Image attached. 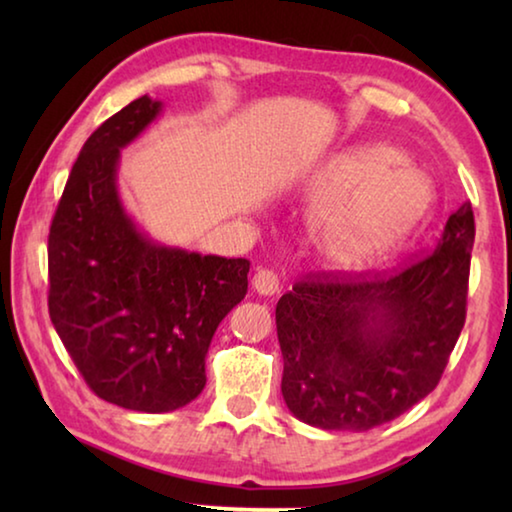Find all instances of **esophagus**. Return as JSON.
I'll list each match as a JSON object with an SVG mask.
<instances>
[{"mask_svg": "<svg viewBox=\"0 0 512 512\" xmlns=\"http://www.w3.org/2000/svg\"><path fill=\"white\" fill-rule=\"evenodd\" d=\"M253 289L257 293H262V296H275V293L280 291V280H277V275L273 271H268V268H257V273L253 275Z\"/></svg>", "mask_w": 512, "mask_h": 512, "instance_id": "34e87169", "label": "esophagus"}]
</instances>
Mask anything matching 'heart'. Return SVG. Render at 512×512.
<instances>
[{
	"mask_svg": "<svg viewBox=\"0 0 512 512\" xmlns=\"http://www.w3.org/2000/svg\"><path fill=\"white\" fill-rule=\"evenodd\" d=\"M386 144L350 149L329 160L311 183L314 232L323 253L339 264H361L402 241L431 210L433 183L400 162Z\"/></svg>",
	"mask_w": 512,
	"mask_h": 512,
	"instance_id": "obj_1",
	"label": "heart"
}]
</instances>
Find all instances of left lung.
I'll return each instance as SVG.
<instances>
[{"mask_svg": "<svg viewBox=\"0 0 512 512\" xmlns=\"http://www.w3.org/2000/svg\"><path fill=\"white\" fill-rule=\"evenodd\" d=\"M472 246L463 203L438 246L404 268L293 284L275 307L289 411L318 429L368 431L427 397L465 325Z\"/></svg>", "mask_w": 512, "mask_h": 512, "instance_id": "obj_1", "label": "left lung"}]
</instances>
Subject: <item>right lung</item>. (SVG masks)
I'll list each match as a JSON object with an SVG mask.
<instances>
[{"label":"right lung","instance_id":"obj_1","mask_svg":"<svg viewBox=\"0 0 512 512\" xmlns=\"http://www.w3.org/2000/svg\"><path fill=\"white\" fill-rule=\"evenodd\" d=\"M140 97L103 121L69 171L49 228V316L92 393L167 413L205 388V354L244 300L250 262L151 241L117 192L119 153L160 115Z\"/></svg>","mask_w":512,"mask_h":512}]
</instances>
